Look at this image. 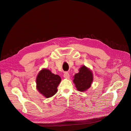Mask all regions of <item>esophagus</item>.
Listing matches in <instances>:
<instances>
[{
    "instance_id": "esophagus-1",
    "label": "esophagus",
    "mask_w": 131,
    "mask_h": 131,
    "mask_svg": "<svg viewBox=\"0 0 131 131\" xmlns=\"http://www.w3.org/2000/svg\"><path fill=\"white\" fill-rule=\"evenodd\" d=\"M63 77H64V78L65 79H69L70 75H69V73L68 72H66V73H64V75H63Z\"/></svg>"
}]
</instances>
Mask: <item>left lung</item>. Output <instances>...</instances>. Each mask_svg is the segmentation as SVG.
I'll list each match as a JSON object with an SVG mask.
<instances>
[{"instance_id": "1", "label": "left lung", "mask_w": 131, "mask_h": 131, "mask_svg": "<svg viewBox=\"0 0 131 131\" xmlns=\"http://www.w3.org/2000/svg\"><path fill=\"white\" fill-rule=\"evenodd\" d=\"M79 73L73 77V82L77 90L80 92H85L89 89L93 81V74L90 68L82 66L79 69Z\"/></svg>"}]
</instances>
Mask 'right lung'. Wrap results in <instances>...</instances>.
Returning a JSON list of instances; mask_svg holds the SVG:
<instances>
[{
  "label": "right lung",
  "instance_id": "add662e5",
  "mask_svg": "<svg viewBox=\"0 0 131 131\" xmlns=\"http://www.w3.org/2000/svg\"><path fill=\"white\" fill-rule=\"evenodd\" d=\"M61 81L58 75L53 74L46 68H43L38 73L36 79V89L43 96L48 98L57 92V87Z\"/></svg>",
  "mask_w": 131,
  "mask_h": 131
}]
</instances>
